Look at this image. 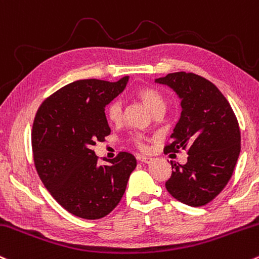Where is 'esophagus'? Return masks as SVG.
<instances>
[{"label": "esophagus", "instance_id": "34e87169", "mask_svg": "<svg viewBox=\"0 0 259 259\" xmlns=\"http://www.w3.org/2000/svg\"><path fill=\"white\" fill-rule=\"evenodd\" d=\"M138 160L144 162V163H150V162L152 161L151 157H149V156H144V155H139L138 156Z\"/></svg>", "mask_w": 259, "mask_h": 259}]
</instances>
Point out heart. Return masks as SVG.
<instances>
[{"label":"heart","instance_id":"b5f03b06","mask_svg":"<svg viewBox=\"0 0 259 259\" xmlns=\"http://www.w3.org/2000/svg\"><path fill=\"white\" fill-rule=\"evenodd\" d=\"M135 95L136 97L143 102L145 106L151 110L153 114L157 112H163L164 107H166V102H164L163 96L153 87H140L136 91ZM106 118L107 120L112 124L121 123V120H123V106H121L120 102L112 101L108 104L106 108ZM132 141L139 147V149H145V144L140 135L133 134Z\"/></svg>","mask_w":259,"mask_h":259}]
</instances>
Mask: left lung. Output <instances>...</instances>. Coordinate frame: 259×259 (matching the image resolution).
<instances>
[{"mask_svg":"<svg viewBox=\"0 0 259 259\" xmlns=\"http://www.w3.org/2000/svg\"><path fill=\"white\" fill-rule=\"evenodd\" d=\"M155 82L181 98L182 113L164 153L186 150V164L172 163L166 189L181 203L203 206L225 188L241 151L234 110L214 83L192 72H173Z\"/></svg>","mask_w":259,"mask_h":259,"instance_id":"obj_1","label":"left lung"}]
</instances>
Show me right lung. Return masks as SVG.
Listing matches in <instances>:
<instances>
[{"mask_svg":"<svg viewBox=\"0 0 259 259\" xmlns=\"http://www.w3.org/2000/svg\"><path fill=\"white\" fill-rule=\"evenodd\" d=\"M116 82L79 79L49 96L36 110L32 129L33 158L45 188L75 217L96 220L119 204L136 160L119 152L98 164L93 147L110 134L107 104L124 91Z\"/></svg>","mask_w":259,"mask_h":259,"instance_id":"right-lung-1","label":"right lung"}]
</instances>
